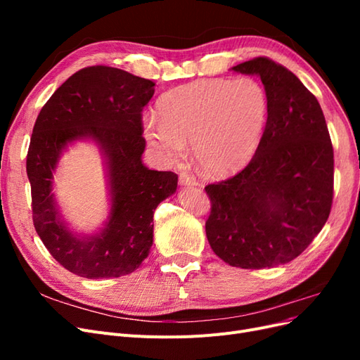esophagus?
<instances>
[{
  "label": "esophagus",
  "mask_w": 360,
  "mask_h": 360,
  "mask_svg": "<svg viewBox=\"0 0 360 360\" xmlns=\"http://www.w3.org/2000/svg\"><path fill=\"white\" fill-rule=\"evenodd\" d=\"M179 183L181 186H195V184H197V179H195L189 172H181L179 177Z\"/></svg>",
  "instance_id": "obj_1"
}]
</instances>
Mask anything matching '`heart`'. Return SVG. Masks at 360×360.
Wrapping results in <instances>:
<instances>
[{"label":"heart","mask_w":360,"mask_h":360,"mask_svg":"<svg viewBox=\"0 0 360 360\" xmlns=\"http://www.w3.org/2000/svg\"><path fill=\"white\" fill-rule=\"evenodd\" d=\"M269 94L255 78L200 79L176 86L158 102V115L143 118V134L158 155L179 162L192 143L198 167L212 176L248 163L263 141Z\"/></svg>","instance_id":"b5f03b06"}]
</instances>
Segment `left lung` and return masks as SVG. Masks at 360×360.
I'll list each match as a JSON object with an SVG mask.
<instances>
[{
  "label": "left lung",
  "mask_w": 360,
  "mask_h": 360,
  "mask_svg": "<svg viewBox=\"0 0 360 360\" xmlns=\"http://www.w3.org/2000/svg\"><path fill=\"white\" fill-rule=\"evenodd\" d=\"M231 70L259 76L270 112L248 167L205 186L207 240L233 267H276L299 257L328 221L333 148L319 101L292 72L266 57Z\"/></svg>",
  "instance_id": "left-lung-1"
}]
</instances>
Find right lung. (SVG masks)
<instances>
[{
    "label": "right lung",
    "instance_id": "1",
    "mask_svg": "<svg viewBox=\"0 0 360 360\" xmlns=\"http://www.w3.org/2000/svg\"><path fill=\"white\" fill-rule=\"evenodd\" d=\"M155 82L122 69L85 68L51 96L36 120L27 155L32 222L43 245L72 274L118 278L135 271L153 245V213L177 189V174L143 163V110ZM100 147L110 214L99 233H73L51 192L62 151L75 140Z\"/></svg>",
    "mask_w": 360,
    "mask_h": 360
}]
</instances>
